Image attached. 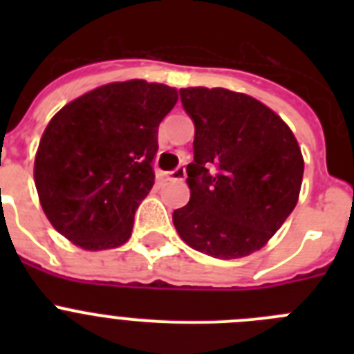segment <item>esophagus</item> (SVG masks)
I'll return each instance as SVG.
<instances>
[{"label": "esophagus", "instance_id": "esophagus-1", "mask_svg": "<svg viewBox=\"0 0 354 354\" xmlns=\"http://www.w3.org/2000/svg\"><path fill=\"white\" fill-rule=\"evenodd\" d=\"M165 177H167L168 180H183L184 177H186V168H184L183 165H179V167L175 168V170L167 171V174H165Z\"/></svg>", "mask_w": 354, "mask_h": 354}]
</instances>
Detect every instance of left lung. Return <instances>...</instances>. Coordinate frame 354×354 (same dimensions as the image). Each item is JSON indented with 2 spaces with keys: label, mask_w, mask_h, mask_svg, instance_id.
<instances>
[{
  "label": "left lung",
  "mask_w": 354,
  "mask_h": 354,
  "mask_svg": "<svg viewBox=\"0 0 354 354\" xmlns=\"http://www.w3.org/2000/svg\"><path fill=\"white\" fill-rule=\"evenodd\" d=\"M195 124L186 168L192 196L174 211L186 245L214 259L257 252L298 202L303 156L292 131L268 106L225 88H180Z\"/></svg>",
  "instance_id": "obj_1"
}]
</instances>
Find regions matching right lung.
Here are the masks:
<instances>
[{
    "label": "right lung",
    "instance_id": "right-lung-1",
    "mask_svg": "<svg viewBox=\"0 0 354 354\" xmlns=\"http://www.w3.org/2000/svg\"><path fill=\"white\" fill-rule=\"evenodd\" d=\"M177 102L167 84L131 80L77 97L48 124L35 186L53 227L84 250L124 245L154 186L158 127Z\"/></svg>",
    "mask_w": 354,
    "mask_h": 354
}]
</instances>
